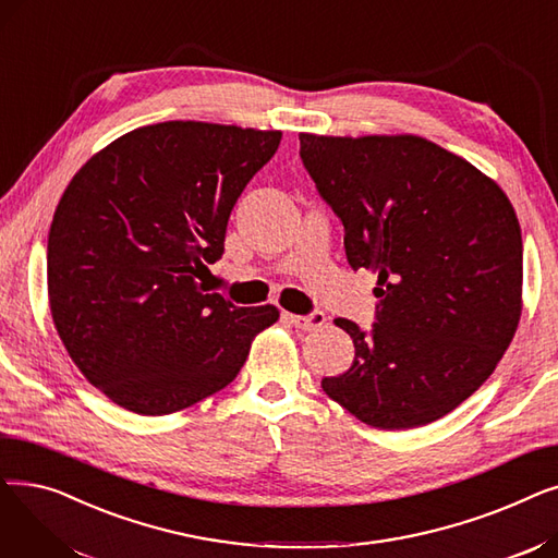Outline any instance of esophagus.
Masks as SVG:
<instances>
[{
  "label": "esophagus",
  "mask_w": 558,
  "mask_h": 558,
  "mask_svg": "<svg viewBox=\"0 0 558 558\" xmlns=\"http://www.w3.org/2000/svg\"><path fill=\"white\" fill-rule=\"evenodd\" d=\"M284 318L289 320L291 326H296V328H301V330H307V332H312V330H318L320 326L326 324V314H324V312H314V314H307V316H301V314H289V312H284Z\"/></svg>",
  "instance_id": "esophagus-1"
}]
</instances>
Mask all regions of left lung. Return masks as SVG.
I'll return each instance as SVG.
<instances>
[{"instance_id":"obj_1","label":"left lung","mask_w":558,"mask_h":558,"mask_svg":"<svg viewBox=\"0 0 558 558\" xmlns=\"http://www.w3.org/2000/svg\"><path fill=\"white\" fill-rule=\"evenodd\" d=\"M301 158L343 223L348 264L377 274L371 332L335 318L355 362L320 387L362 423L412 429L471 398L522 312V238L502 187L418 135L301 133Z\"/></svg>"}]
</instances>
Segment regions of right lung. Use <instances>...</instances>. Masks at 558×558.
Listing matches in <instances>:
<instances>
[{"label":"right lung","mask_w":558,"mask_h":558,"mask_svg":"<svg viewBox=\"0 0 558 558\" xmlns=\"http://www.w3.org/2000/svg\"><path fill=\"white\" fill-rule=\"evenodd\" d=\"M280 137L162 122L117 137L74 173L49 228V307L72 362L114 404L165 416L221 391L280 318L198 282Z\"/></svg>","instance_id":"add662e5"}]
</instances>
